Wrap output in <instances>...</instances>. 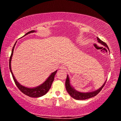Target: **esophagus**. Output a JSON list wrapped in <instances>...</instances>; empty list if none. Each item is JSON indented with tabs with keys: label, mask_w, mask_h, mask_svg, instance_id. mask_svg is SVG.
Returning <instances> with one entry per match:
<instances>
[{
	"label": "esophagus",
	"mask_w": 121,
	"mask_h": 121,
	"mask_svg": "<svg viewBox=\"0 0 121 121\" xmlns=\"http://www.w3.org/2000/svg\"><path fill=\"white\" fill-rule=\"evenodd\" d=\"M59 68L60 69H62V70H65V69H66V67L64 65H61V66L59 67Z\"/></svg>",
	"instance_id": "obj_1"
}]
</instances>
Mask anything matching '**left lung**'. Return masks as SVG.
I'll use <instances>...</instances> for the list:
<instances>
[{
  "mask_svg": "<svg viewBox=\"0 0 121 121\" xmlns=\"http://www.w3.org/2000/svg\"><path fill=\"white\" fill-rule=\"evenodd\" d=\"M97 40H98V42H99L100 43L104 45V46H106V48H107L109 50V48H108V46H107V45L106 43L104 42L103 41H102L101 40H100L98 37H97ZM105 83L103 85H102L100 89H99L98 90H96V91L94 92H87V93L79 92L76 91L73 87L71 86V85L70 84V81H69V77L67 75L66 80H65V89L67 90V91L68 92V93L69 94V95H70L71 97L74 98V99L76 100H85V99H89V98H92L93 97H95V96L96 95H97L100 92V91L102 90V88L104 87V86H105Z\"/></svg>",
  "mask_w": 121,
  "mask_h": 121,
  "instance_id": "8db88e82",
  "label": "left lung"
}]
</instances>
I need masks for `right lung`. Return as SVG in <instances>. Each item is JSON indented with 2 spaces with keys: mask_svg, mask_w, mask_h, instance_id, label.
Segmentation results:
<instances>
[{
  "mask_svg": "<svg viewBox=\"0 0 121 121\" xmlns=\"http://www.w3.org/2000/svg\"><path fill=\"white\" fill-rule=\"evenodd\" d=\"M35 31H34V30H31V31H29L27 32V33L26 34L25 36L31 33V32H34ZM15 44H14V46H13V49H12V53H11V56H10L9 62V69H10V70H11V72L12 73V77H13V78L14 82H15L16 85L17 86L18 89H19L22 93L24 94V95H28V96H29V97H34V98H38V97H42V96L45 95V94L48 91V90H50V89L51 87V85H52V84L53 82L54 79L55 75H56V74L57 70H56V71H54V72H53V73H51V75L48 77V78L46 79V81L43 84H42V85H40V86H39L37 87L31 88H31L26 87L25 86H23L21 85V84H20V83H19V82H17V81L16 80L15 77H14L13 73H12L11 67V59H12V56H13L14 48V46H15Z\"/></svg>",
  "mask_w": 121,
  "mask_h": 121,
  "instance_id": "obj_1",
  "label": "right lung"
}]
</instances>
